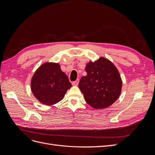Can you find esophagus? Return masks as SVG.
Returning <instances> with one entry per match:
<instances>
[{"instance_id":"esophagus-1","label":"esophagus","mask_w":155,"mask_h":155,"mask_svg":"<svg viewBox=\"0 0 155 155\" xmlns=\"http://www.w3.org/2000/svg\"><path fill=\"white\" fill-rule=\"evenodd\" d=\"M79 79H76V81L72 82V85H73L74 86H78V84H79Z\"/></svg>"}]
</instances>
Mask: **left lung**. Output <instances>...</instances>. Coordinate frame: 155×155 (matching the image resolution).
I'll return each instance as SVG.
<instances>
[{"instance_id":"1","label":"left lung","mask_w":155,"mask_h":155,"mask_svg":"<svg viewBox=\"0 0 155 155\" xmlns=\"http://www.w3.org/2000/svg\"><path fill=\"white\" fill-rule=\"evenodd\" d=\"M87 74L83 76L79 88L87 104L96 109L110 106L120 96L122 81L115 65L110 61L101 57L90 61L85 67Z\"/></svg>"}]
</instances>
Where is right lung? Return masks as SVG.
<instances>
[{"instance_id": "add662e5", "label": "right lung", "mask_w": 155, "mask_h": 155, "mask_svg": "<svg viewBox=\"0 0 155 155\" xmlns=\"http://www.w3.org/2000/svg\"><path fill=\"white\" fill-rule=\"evenodd\" d=\"M72 87L59 63H45L37 69L31 80V90L38 101L46 105L62 100Z\"/></svg>"}]
</instances>
